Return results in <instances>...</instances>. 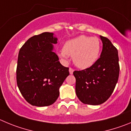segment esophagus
Returning <instances> with one entry per match:
<instances>
[{"instance_id":"esophagus-1","label":"esophagus","mask_w":131,"mask_h":131,"mask_svg":"<svg viewBox=\"0 0 131 131\" xmlns=\"http://www.w3.org/2000/svg\"><path fill=\"white\" fill-rule=\"evenodd\" d=\"M69 72L70 74H72L74 72V69L72 68H69Z\"/></svg>"}]
</instances>
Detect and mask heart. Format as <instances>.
<instances>
[{
    "mask_svg": "<svg viewBox=\"0 0 131 131\" xmlns=\"http://www.w3.org/2000/svg\"><path fill=\"white\" fill-rule=\"evenodd\" d=\"M100 51L101 44L97 37L80 35L66 42L60 56L64 59L72 56L75 65L83 69L97 61Z\"/></svg>",
    "mask_w": 131,
    "mask_h": 131,
    "instance_id": "1",
    "label": "heart"
}]
</instances>
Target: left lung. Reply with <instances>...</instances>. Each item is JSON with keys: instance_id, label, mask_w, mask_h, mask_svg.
<instances>
[{"instance_id": "1", "label": "left lung", "mask_w": 131, "mask_h": 131, "mask_svg": "<svg viewBox=\"0 0 131 131\" xmlns=\"http://www.w3.org/2000/svg\"><path fill=\"white\" fill-rule=\"evenodd\" d=\"M103 49L92 66L74 71L75 92L84 104L97 105L110 97L118 82L119 73L118 50L108 39L100 35Z\"/></svg>"}]
</instances>
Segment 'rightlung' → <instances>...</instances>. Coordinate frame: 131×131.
Returning a JSON list of instances; mask_svg holds the SVG:
<instances>
[{"label":"right lung","instance_id":"add662e5","mask_svg":"<svg viewBox=\"0 0 131 131\" xmlns=\"http://www.w3.org/2000/svg\"><path fill=\"white\" fill-rule=\"evenodd\" d=\"M57 39L53 33L34 35L19 51L17 67V83L24 98L31 105H52L59 96V88L69 75L53 52Z\"/></svg>","mask_w":131,"mask_h":131}]
</instances>
